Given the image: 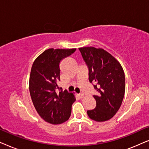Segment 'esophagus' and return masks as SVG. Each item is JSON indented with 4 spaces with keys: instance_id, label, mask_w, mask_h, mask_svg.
<instances>
[{
    "instance_id": "34e87169",
    "label": "esophagus",
    "mask_w": 149,
    "mask_h": 149,
    "mask_svg": "<svg viewBox=\"0 0 149 149\" xmlns=\"http://www.w3.org/2000/svg\"><path fill=\"white\" fill-rule=\"evenodd\" d=\"M78 95H79V97H80V98H83V97H84V95H83V93H79V94H78Z\"/></svg>"
}]
</instances>
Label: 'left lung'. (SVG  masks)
Segmentation results:
<instances>
[{
  "label": "left lung",
  "mask_w": 149,
  "mask_h": 149,
  "mask_svg": "<svg viewBox=\"0 0 149 149\" xmlns=\"http://www.w3.org/2000/svg\"><path fill=\"white\" fill-rule=\"evenodd\" d=\"M89 70V81L97 95L94 109L87 111L91 119L106 121L119 111L125 90V79L120 63L107 51L93 47L79 48Z\"/></svg>",
  "instance_id": "8db88e82"
}]
</instances>
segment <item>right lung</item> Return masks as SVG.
Listing matches in <instances>:
<instances>
[{
    "mask_svg": "<svg viewBox=\"0 0 149 149\" xmlns=\"http://www.w3.org/2000/svg\"><path fill=\"white\" fill-rule=\"evenodd\" d=\"M76 49H49L34 60L29 80L32 101L38 115L47 123L61 124L71 115L76 100L72 93L62 91L57 83L60 79L61 60L73 54ZM60 90L59 93L56 89Z\"/></svg>",
    "mask_w": 149,
    "mask_h": 149,
    "instance_id": "add662e5",
    "label": "right lung"
}]
</instances>
